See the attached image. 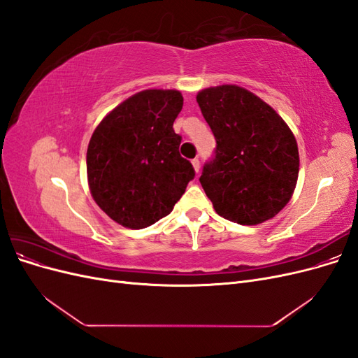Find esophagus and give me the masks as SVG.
Here are the masks:
<instances>
[{"label": "esophagus", "instance_id": "1", "mask_svg": "<svg viewBox=\"0 0 358 358\" xmlns=\"http://www.w3.org/2000/svg\"><path fill=\"white\" fill-rule=\"evenodd\" d=\"M191 164H192L194 170H196V173H199V171H200V161H199L197 158H194V159L191 161Z\"/></svg>", "mask_w": 358, "mask_h": 358}]
</instances>
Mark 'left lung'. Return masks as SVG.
I'll return each instance as SVG.
<instances>
[{
  "label": "left lung",
  "instance_id": "obj_1",
  "mask_svg": "<svg viewBox=\"0 0 358 358\" xmlns=\"http://www.w3.org/2000/svg\"><path fill=\"white\" fill-rule=\"evenodd\" d=\"M216 140L200 183L222 218L241 225L272 220L291 200L299 178L296 137L278 112L237 85L197 94Z\"/></svg>",
  "mask_w": 358,
  "mask_h": 358
}]
</instances>
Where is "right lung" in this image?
<instances>
[{
	"instance_id": "1",
	"label": "right lung",
	"mask_w": 358,
	"mask_h": 358,
	"mask_svg": "<svg viewBox=\"0 0 358 358\" xmlns=\"http://www.w3.org/2000/svg\"><path fill=\"white\" fill-rule=\"evenodd\" d=\"M182 106L176 90H145L94 129L86 152L90 191L119 225L140 230L164 218L196 175L173 129Z\"/></svg>"
}]
</instances>
